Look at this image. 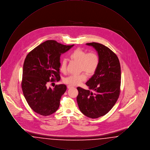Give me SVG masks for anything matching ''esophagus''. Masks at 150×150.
<instances>
[{
    "label": "esophagus",
    "mask_w": 150,
    "mask_h": 150,
    "mask_svg": "<svg viewBox=\"0 0 150 150\" xmlns=\"http://www.w3.org/2000/svg\"><path fill=\"white\" fill-rule=\"evenodd\" d=\"M73 88V86H70V85L67 86V88H68V89H70V88Z\"/></svg>",
    "instance_id": "1"
}]
</instances>
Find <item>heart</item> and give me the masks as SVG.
I'll use <instances>...</instances> for the list:
<instances>
[{
    "label": "heart",
    "mask_w": 150,
    "mask_h": 150,
    "mask_svg": "<svg viewBox=\"0 0 150 150\" xmlns=\"http://www.w3.org/2000/svg\"><path fill=\"white\" fill-rule=\"evenodd\" d=\"M72 61L79 63L80 71H85L89 75H93L98 69L100 64V57L94 52L87 53L86 50L78 48L74 50L70 55ZM60 71L63 74L67 72V64L65 60L61 62ZM86 76L85 73H81L78 75H70L64 79L66 84L70 86H78L82 81L86 80Z\"/></svg>",
    "instance_id": "b5f03b06"
}]
</instances>
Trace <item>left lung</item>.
Here are the masks:
<instances>
[{
    "instance_id": "obj_1",
    "label": "left lung",
    "mask_w": 150,
    "mask_h": 150,
    "mask_svg": "<svg viewBox=\"0 0 150 150\" xmlns=\"http://www.w3.org/2000/svg\"><path fill=\"white\" fill-rule=\"evenodd\" d=\"M97 51L100 64L97 70L86 83L89 90L78 87L77 102L80 111L90 118H98L108 113L120 93L121 67L114 52L100 43L86 44Z\"/></svg>"
}]
</instances>
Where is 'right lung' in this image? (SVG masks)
<instances>
[{
    "instance_id": "obj_1",
    "label": "right lung",
    "mask_w": 150,
    "mask_h": 150,
    "mask_svg": "<svg viewBox=\"0 0 150 150\" xmlns=\"http://www.w3.org/2000/svg\"><path fill=\"white\" fill-rule=\"evenodd\" d=\"M74 45H66L55 40H47L30 52L23 66L21 87L29 106L36 113L48 116L59 106L64 84L47 88L50 81L60 80V56Z\"/></svg>"
}]
</instances>
